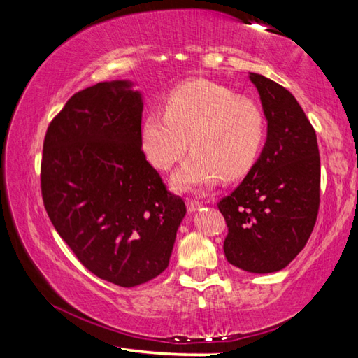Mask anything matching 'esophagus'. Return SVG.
<instances>
[{
    "label": "esophagus",
    "instance_id": "obj_1",
    "mask_svg": "<svg viewBox=\"0 0 358 358\" xmlns=\"http://www.w3.org/2000/svg\"><path fill=\"white\" fill-rule=\"evenodd\" d=\"M186 207H187V211H189V213H196L197 210H201L202 203L201 202H196V201H187L186 202Z\"/></svg>",
    "mask_w": 358,
    "mask_h": 358
}]
</instances>
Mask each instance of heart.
Masks as SVG:
<instances>
[{
  "label": "heart",
  "mask_w": 358,
  "mask_h": 358,
  "mask_svg": "<svg viewBox=\"0 0 358 358\" xmlns=\"http://www.w3.org/2000/svg\"><path fill=\"white\" fill-rule=\"evenodd\" d=\"M192 155L172 175L177 191L201 192L224 177H243L257 161L265 141L260 107L234 90L205 78L175 87L166 113L151 110L142 121L141 142L148 161L171 169L187 150Z\"/></svg>",
  "instance_id": "heart-1"
}]
</instances>
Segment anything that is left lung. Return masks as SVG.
<instances>
[{"label":"left lung","mask_w":358,"mask_h":358,"mask_svg":"<svg viewBox=\"0 0 358 358\" xmlns=\"http://www.w3.org/2000/svg\"><path fill=\"white\" fill-rule=\"evenodd\" d=\"M248 77L262 104L266 141L217 208L229 227V264L265 275L286 268L310 238L319 211L320 157L316 132L292 93L260 74Z\"/></svg>","instance_id":"left-lung-1"}]
</instances>
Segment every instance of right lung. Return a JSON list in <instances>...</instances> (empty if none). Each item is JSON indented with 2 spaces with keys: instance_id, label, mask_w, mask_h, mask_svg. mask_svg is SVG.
<instances>
[{
  "instance_id": "1",
  "label": "right lung",
  "mask_w": 358,
  "mask_h": 358,
  "mask_svg": "<svg viewBox=\"0 0 358 358\" xmlns=\"http://www.w3.org/2000/svg\"><path fill=\"white\" fill-rule=\"evenodd\" d=\"M134 87L101 82L72 96L48 126L41 166L59 237L92 273L121 287L167 268L186 215L143 155V94Z\"/></svg>"
}]
</instances>
